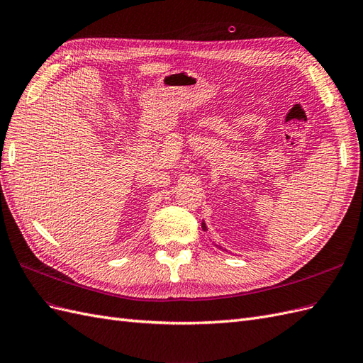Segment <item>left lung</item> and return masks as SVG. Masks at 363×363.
I'll list each match as a JSON object with an SVG mask.
<instances>
[{"mask_svg": "<svg viewBox=\"0 0 363 363\" xmlns=\"http://www.w3.org/2000/svg\"><path fill=\"white\" fill-rule=\"evenodd\" d=\"M202 230H203V231H206V225H205V222H203V220H202ZM214 246H217V247H219V250H222V247H220L219 245H214Z\"/></svg>", "mask_w": 363, "mask_h": 363, "instance_id": "1", "label": "left lung"}]
</instances>
